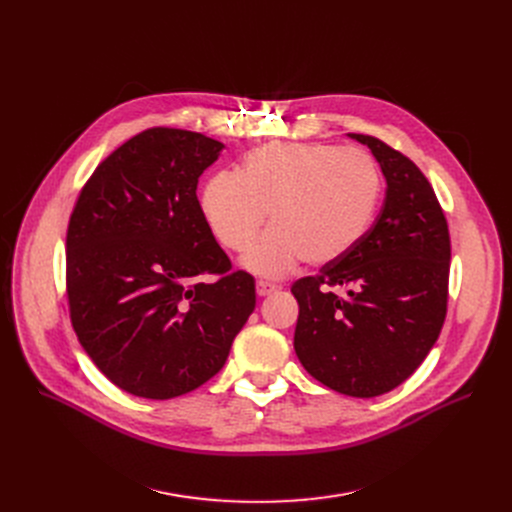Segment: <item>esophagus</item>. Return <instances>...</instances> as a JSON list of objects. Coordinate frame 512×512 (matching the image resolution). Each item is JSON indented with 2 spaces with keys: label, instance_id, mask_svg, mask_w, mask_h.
I'll return each instance as SVG.
<instances>
[{
  "label": "esophagus",
  "instance_id": "esophagus-1",
  "mask_svg": "<svg viewBox=\"0 0 512 512\" xmlns=\"http://www.w3.org/2000/svg\"><path fill=\"white\" fill-rule=\"evenodd\" d=\"M280 286H276V284H272V282H265V280H257V294L259 297H267V294H272V292H276Z\"/></svg>",
  "mask_w": 512,
  "mask_h": 512
}]
</instances>
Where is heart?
<instances>
[{"mask_svg": "<svg viewBox=\"0 0 512 512\" xmlns=\"http://www.w3.org/2000/svg\"><path fill=\"white\" fill-rule=\"evenodd\" d=\"M382 176L363 151L326 143H272L247 155L242 174L222 172L203 191V213L224 247L245 251L272 215L274 226L242 259L280 278L305 257L328 265L351 253L380 205Z\"/></svg>", "mask_w": 512, "mask_h": 512, "instance_id": "1", "label": "heart"}]
</instances>
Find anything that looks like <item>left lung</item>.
Instances as JSON below:
<instances>
[{
	"instance_id": "8db88e82",
	"label": "left lung",
	"mask_w": 512,
	"mask_h": 512,
	"mask_svg": "<svg viewBox=\"0 0 512 512\" xmlns=\"http://www.w3.org/2000/svg\"><path fill=\"white\" fill-rule=\"evenodd\" d=\"M386 178L384 207L359 245L292 284L294 351L324 386L355 398L394 390L423 363L446 317L450 234L432 184L413 161L369 134ZM332 285L349 288L346 300Z\"/></svg>"
}]
</instances>
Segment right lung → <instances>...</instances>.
<instances>
[{"mask_svg": "<svg viewBox=\"0 0 512 512\" xmlns=\"http://www.w3.org/2000/svg\"><path fill=\"white\" fill-rule=\"evenodd\" d=\"M222 149L201 132L143 130L101 161L70 215L72 328L128 394L168 400L211 380L255 309L253 276L230 272L197 199Z\"/></svg>", "mask_w": 512, "mask_h": 512, "instance_id": "obj_1", "label": "right lung"}]
</instances>
